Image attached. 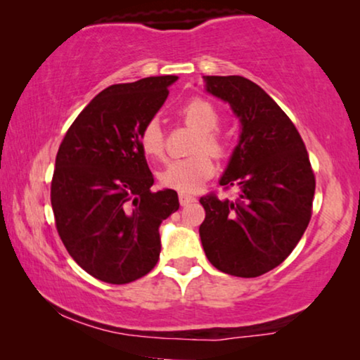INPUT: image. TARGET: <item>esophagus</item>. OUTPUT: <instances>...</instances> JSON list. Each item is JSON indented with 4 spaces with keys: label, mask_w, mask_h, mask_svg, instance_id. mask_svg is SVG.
I'll return each mask as SVG.
<instances>
[{
    "label": "esophagus",
    "mask_w": 360,
    "mask_h": 360,
    "mask_svg": "<svg viewBox=\"0 0 360 360\" xmlns=\"http://www.w3.org/2000/svg\"><path fill=\"white\" fill-rule=\"evenodd\" d=\"M179 200H180V205L181 206L191 205V203H195V201H196L195 196L193 195H188V193H180L179 195Z\"/></svg>",
    "instance_id": "obj_1"
}]
</instances>
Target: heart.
<instances>
[{"label":"heart","mask_w":360,"mask_h":360,"mask_svg":"<svg viewBox=\"0 0 360 360\" xmlns=\"http://www.w3.org/2000/svg\"><path fill=\"white\" fill-rule=\"evenodd\" d=\"M180 115L186 124L198 131L191 147L195 155L170 162L159 174V181L165 188L191 193L203 186L214 174L213 159L209 155L211 153L216 159H224L229 152V142L218 131L221 117L213 101L201 96L191 98L181 108ZM139 146L142 152L152 159H162L165 155V136L155 120L147 122L141 131Z\"/></svg>","instance_id":"b5f03b06"}]
</instances>
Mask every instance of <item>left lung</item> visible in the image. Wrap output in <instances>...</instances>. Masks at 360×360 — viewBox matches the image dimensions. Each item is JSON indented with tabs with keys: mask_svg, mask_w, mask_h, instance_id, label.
<instances>
[{
	"mask_svg": "<svg viewBox=\"0 0 360 360\" xmlns=\"http://www.w3.org/2000/svg\"><path fill=\"white\" fill-rule=\"evenodd\" d=\"M206 91L239 117V144L219 185L239 186L236 201L201 196L205 254L221 272L252 278L292 254L311 219L314 174L292 120L259 85L239 75L205 77Z\"/></svg>",
	"mask_w": 360,
	"mask_h": 360,
	"instance_id": "left-lung-1",
	"label": "left lung"
}]
</instances>
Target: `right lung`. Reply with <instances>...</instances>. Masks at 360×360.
<instances>
[{
  "label": "right lung",
  "mask_w": 360,
  "mask_h": 360,
  "mask_svg": "<svg viewBox=\"0 0 360 360\" xmlns=\"http://www.w3.org/2000/svg\"><path fill=\"white\" fill-rule=\"evenodd\" d=\"M175 75L111 85L68 127L56 157L51 203L63 245L101 282L144 277L160 255L159 226L179 210L175 190L154 191L139 134Z\"/></svg>",
  "instance_id": "obj_1"
}]
</instances>
